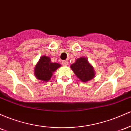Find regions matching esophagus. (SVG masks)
<instances>
[{"label": "esophagus", "mask_w": 131, "mask_h": 131, "mask_svg": "<svg viewBox=\"0 0 131 131\" xmlns=\"http://www.w3.org/2000/svg\"><path fill=\"white\" fill-rule=\"evenodd\" d=\"M68 63V61L67 60H64L62 61V64L63 66H67Z\"/></svg>", "instance_id": "obj_1"}]
</instances>
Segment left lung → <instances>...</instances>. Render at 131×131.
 <instances>
[{
    "instance_id": "obj_1",
    "label": "left lung",
    "mask_w": 131,
    "mask_h": 131,
    "mask_svg": "<svg viewBox=\"0 0 131 131\" xmlns=\"http://www.w3.org/2000/svg\"><path fill=\"white\" fill-rule=\"evenodd\" d=\"M70 67L76 76L82 82H86L94 78V68L86 58L81 57L78 58Z\"/></svg>"
}]
</instances>
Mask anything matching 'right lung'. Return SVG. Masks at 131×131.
I'll list each match as a JSON object with an SVG mask.
<instances>
[{
	"instance_id": "obj_1",
	"label": "right lung",
	"mask_w": 131,
	"mask_h": 131,
	"mask_svg": "<svg viewBox=\"0 0 131 131\" xmlns=\"http://www.w3.org/2000/svg\"><path fill=\"white\" fill-rule=\"evenodd\" d=\"M50 60L49 57H40L34 68V75L37 79L47 82L52 78L53 72L61 67L60 64L52 63Z\"/></svg>"
}]
</instances>
